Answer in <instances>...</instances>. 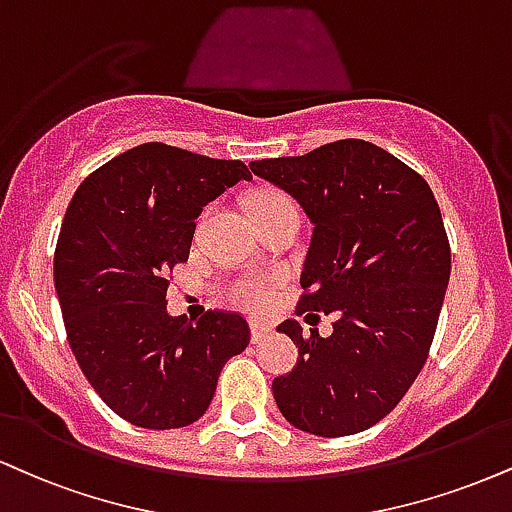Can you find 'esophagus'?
Returning a JSON list of instances; mask_svg holds the SVG:
<instances>
[{
    "label": "esophagus",
    "mask_w": 512,
    "mask_h": 512,
    "mask_svg": "<svg viewBox=\"0 0 512 512\" xmlns=\"http://www.w3.org/2000/svg\"><path fill=\"white\" fill-rule=\"evenodd\" d=\"M250 331H252V343H260V341H264V338H267L269 334H272V324H267V322H252L250 324Z\"/></svg>",
    "instance_id": "obj_1"
}]
</instances>
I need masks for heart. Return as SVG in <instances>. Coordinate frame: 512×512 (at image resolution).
I'll list each match as a JSON object with an SVG mask.
<instances>
[{
	"label": "heart",
	"instance_id": "b5f03b06",
	"mask_svg": "<svg viewBox=\"0 0 512 512\" xmlns=\"http://www.w3.org/2000/svg\"><path fill=\"white\" fill-rule=\"evenodd\" d=\"M279 209H295L291 195H286L279 188H260L248 197V212L252 219H260L269 212H279ZM276 283H279V276L274 274H243L229 281L226 291L236 303L250 307V310H260L272 298Z\"/></svg>",
	"mask_w": 512,
	"mask_h": 512
}]
</instances>
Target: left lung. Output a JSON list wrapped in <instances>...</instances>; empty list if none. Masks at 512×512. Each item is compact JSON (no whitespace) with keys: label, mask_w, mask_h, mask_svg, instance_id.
Listing matches in <instances>:
<instances>
[{"label":"left lung","mask_w":512,"mask_h":512,"mask_svg":"<svg viewBox=\"0 0 512 512\" xmlns=\"http://www.w3.org/2000/svg\"><path fill=\"white\" fill-rule=\"evenodd\" d=\"M315 224L295 315L334 334L279 331L298 346L293 372L272 381L281 415L317 436H348L384 420L422 372L451 276V245L429 183L391 152L336 140L303 157L252 162Z\"/></svg>","instance_id":"8db88e82"}]
</instances>
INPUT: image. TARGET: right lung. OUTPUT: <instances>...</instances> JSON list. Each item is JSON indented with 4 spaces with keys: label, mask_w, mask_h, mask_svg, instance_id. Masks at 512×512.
<instances>
[{
    "label": "right lung",
    "mask_w": 512,
    "mask_h": 512,
    "mask_svg": "<svg viewBox=\"0 0 512 512\" xmlns=\"http://www.w3.org/2000/svg\"><path fill=\"white\" fill-rule=\"evenodd\" d=\"M250 181L240 159L145 143L80 183L54 250L66 338L85 379L126 422L188 427L212 403L221 367L250 343L248 319L166 315V288L188 262L207 202Z\"/></svg>",
    "instance_id": "right-lung-1"
}]
</instances>
